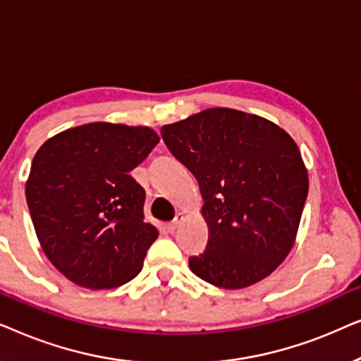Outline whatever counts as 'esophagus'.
<instances>
[{
  "label": "esophagus",
  "instance_id": "34e87169",
  "mask_svg": "<svg viewBox=\"0 0 361 361\" xmlns=\"http://www.w3.org/2000/svg\"><path fill=\"white\" fill-rule=\"evenodd\" d=\"M182 220H184V214H177V215H176V219L172 220L169 225H167V228H169L171 231L177 230V226H179V225L182 224Z\"/></svg>",
  "mask_w": 361,
  "mask_h": 361
}]
</instances>
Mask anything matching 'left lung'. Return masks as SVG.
<instances>
[{
  "instance_id": "obj_1",
  "label": "left lung",
  "mask_w": 361,
  "mask_h": 361,
  "mask_svg": "<svg viewBox=\"0 0 361 361\" xmlns=\"http://www.w3.org/2000/svg\"><path fill=\"white\" fill-rule=\"evenodd\" d=\"M199 182L209 243L190 271L224 289L269 276L293 250L307 199L302 156L283 128L258 115L210 108L161 128Z\"/></svg>"
}]
</instances>
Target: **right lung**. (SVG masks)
Returning <instances> with one entry per match:
<instances>
[{"label": "right lung", "instance_id": "add662e5", "mask_svg": "<svg viewBox=\"0 0 361 361\" xmlns=\"http://www.w3.org/2000/svg\"><path fill=\"white\" fill-rule=\"evenodd\" d=\"M159 136L147 126L88 123L52 136L34 156L26 200L49 261L72 283L111 289L136 278L159 235L146 192L130 176Z\"/></svg>", "mask_w": 361, "mask_h": 361}]
</instances>
